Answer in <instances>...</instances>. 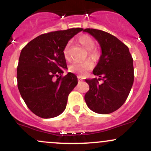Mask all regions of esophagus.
<instances>
[{
  "label": "esophagus",
  "mask_w": 151,
  "mask_h": 151,
  "mask_svg": "<svg viewBox=\"0 0 151 151\" xmlns=\"http://www.w3.org/2000/svg\"><path fill=\"white\" fill-rule=\"evenodd\" d=\"M78 81H83V78L80 77V76H78Z\"/></svg>",
  "instance_id": "obj_1"
}]
</instances>
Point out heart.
<instances>
[{"label":"heart","instance_id":"obj_1","mask_svg":"<svg viewBox=\"0 0 151 151\" xmlns=\"http://www.w3.org/2000/svg\"><path fill=\"white\" fill-rule=\"evenodd\" d=\"M79 42L82 45L83 47L86 50H87V55L90 58L93 60H97L99 58L100 54L98 50L94 49L95 42L92 37L89 35H81L78 39ZM70 43H67L63 50V55L67 60H70ZM93 63L90 60H86L84 62H75L72 64L69 67L70 72L77 73L79 75H85L89 71L92 69Z\"/></svg>","mask_w":151,"mask_h":151}]
</instances>
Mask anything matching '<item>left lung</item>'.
<instances>
[{
    "instance_id": "8db88e82",
    "label": "left lung",
    "mask_w": 151,
    "mask_h": 151,
    "mask_svg": "<svg viewBox=\"0 0 151 151\" xmlns=\"http://www.w3.org/2000/svg\"><path fill=\"white\" fill-rule=\"evenodd\" d=\"M92 35L101 47V55L93 70L99 76L85 79L89 90L84 96L86 105L93 112L112 113L124 104L133 84V58L129 47L117 37L104 31L86 28L83 30ZM101 79V84L98 81Z\"/></svg>"
}]
</instances>
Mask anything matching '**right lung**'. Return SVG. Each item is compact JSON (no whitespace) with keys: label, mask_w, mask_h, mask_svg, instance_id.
Wrapping results in <instances>:
<instances>
[{"label":"right lung","mask_w":151,"mask_h":151,"mask_svg":"<svg viewBox=\"0 0 151 151\" xmlns=\"http://www.w3.org/2000/svg\"><path fill=\"white\" fill-rule=\"evenodd\" d=\"M82 28H72L42 34L22 48L17 68L18 87L32 113L43 119L60 115L70 93L77 86L75 74L68 72L63 50Z\"/></svg>","instance_id":"add662e5"}]
</instances>
